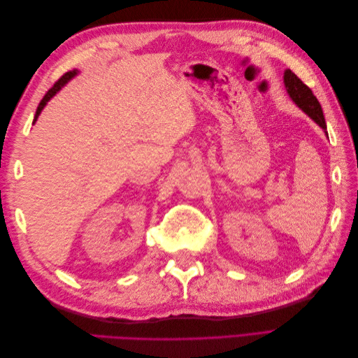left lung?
Wrapping results in <instances>:
<instances>
[{"label": "left lung", "instance_id": "1", "mask_svg": "<svg viewBox=\"0 0 358 358\" xmlns=\"http://www.w3.org/2000/svg\"><path fill=\"white\" fill-rule=\"evenodd\" d=\"M284 83H285L288 95L291 96V100L294 101L309 117H312L313 121L324 129V131H326L327 125H326V119H324L321 104L317 100V96L310 91L309 86L303 83L291 70H285Z\"/></svg>", "mask_w": 358, "mask_h": 358}]
</instances>
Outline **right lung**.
I'll return each instance as SVG.
<instances>
[{"mask_svg":"<svg viewBox=\"0 0 358 358\" xmlns=\"http://www.w3.org/2000/svg\"><path fill=\"white\" fill-rule=\"evenodd\" d=\"M76 74H78V70H73V71H69V73H66V74H64L62 76V78L61 79H58V82H55V85H53L52 86V88L46 92V95L45 96H43V100L40 101V104H38V107H37V112H36V116H34V122L37 121V117H38V115L41 113V110L43 109H45V106L48 104V101L52 99V96L53 95H55L61 88H62V86L64 85H66L71 78H74V76ZM34 122H32V124H34Z\"/></svg>","mask_w":358,"mask_h":358,"instance_id":"right-lung-1","label":"right lung"}]
</instances>
